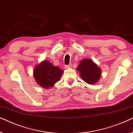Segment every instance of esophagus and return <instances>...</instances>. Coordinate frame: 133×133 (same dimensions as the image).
<instances>
[{
    "label": "esophagus",
    "mask_w": 133,
    "mask_h": 133,
    "mask_svg": "<svg viewBox=\"0 0 133 133\" xmlns=\"http://www.w3.org/2000/svg\"><path fill=\"white\" fill-rule=\"evenodd\" d=\"M71 66H72L71 64H69V65H65V68L66 69H70V68H71Z\"/></svg>",
    "instance_id": "esophagus-1"
}]
</instances>
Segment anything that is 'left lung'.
<instances>
[{
  "label": "left lung",
  "instance_id": "8db88e82",
  "mask_svg": "<svg viewBox=\"0 0 133 133\" xmlns=\"http://www.w3.org/2000/svg\"><path fill=\"white\" fill-rule=\"evenodd\" d=\"M77 69L79 76L88 84H95L100 79L102 75L101 69L92 59L84 58L79 62Z\"/></svg>",
  "mask_w": 133,
  "mask_h": 133
}]
</instances>
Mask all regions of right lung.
<instances>
[{
	"instance_id": "obj_1",
	"label": "right lung",
	"mask_w": 133,
	"mask_h": 133,
	"mask_svg": "<svg viewBox=\"0 0 133 133\" xmlns=\"http://www.w3.org/2000/svg\"><path fill=\"white\" fill-rule=\"evenodd\" d=\"M64 71L55 66L47 60H44L35 65L33 77L37 84L44 89H50L61 78Z\"/></svg>"
}]
</instances>
